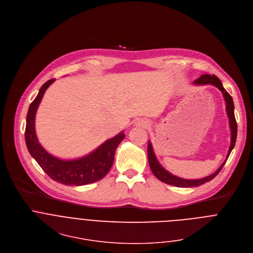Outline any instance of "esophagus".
Returning a JSON list of instances; mask_svg holds the SVG:
<instances>
[{
	"label": "esophagus",
	"instance_id": "obj_1",
	"mask_svg": "<svg viewBox=\"0 0 253 253\" xmlns=\"http://www.w3.org/2000/svg\"><path fill=\"white\" fill-rule=\"evenodd\" d=\"M136 126H139V127H142V128H147V127L150 126V122L145 120V119H139L136 122Z\"/></svg>",
	"mask_w": 253,
	"mask_h": 253
}]
</instances>
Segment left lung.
<instances>
[{"label":"left lung","mask_w":253,"mask_h":253,"mask_svg":"<svg viewBox=\"0 0 253 253\" xmlns=\"http://www.w3.org/2000/svg\"><path fill=\"white\" fill-rule=\"evenodd\" d=\"M194 84H197V85H205V84H211V85H214L215 87H217L223 94L225 103H226V112H227V116L229 118V126H230V130H231V143H230V147L227 153V158L230 155V152L232 151L234 145H235V141H236V135H237V124H236V120H235V116H234V105H233V100L232 97L229 95V93L224 89V87L222 86V83L219 80L218 77H216L215 75H210V74H203L201 75L198 79H196L194 81ZM226 160L221 164V166L218 168L217 171H215L212 175L204 178V179H199V180H186V179H182L179 177H176L172 174H170L168 171H166L164 168L160 165V163L158 162L154 151H153V147L151 145V142H148V161H149V165L151 168L152 173L155 175V177L157 179H159L161 182L168 184V185H172L175 187H179V188H193V187H199L205 183H208L210 181H211L222 169V167L224 166Z\"/></svg>","instance_id":"8db88e82"}]
</instances>
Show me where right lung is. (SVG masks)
<instances>
[{
    "instance_id": "1",
    "label": "right lung",
    "mask_w": 253,
    "mask_h": 253,
    "mask_svg": "<svg viewBox=\"0 0 253 253\" xmlns=\"http://www.w3.org/2000/svg\"><path fill=\"white\" fill-rule=\"evenodd\" d=\"M55 79L46 81L41 87L39 94L31 103L27 115L25 139L28 150L38 162L42 169L53 181L65 186H83L103 179L111 169L115 150L124 139L125 134L119 133L112 139L107 140L99 148L89 155L72 160L64 161L48 154L39 143L35 130L36 112L47 87Z\"/></svg>"
}]
</instances>
